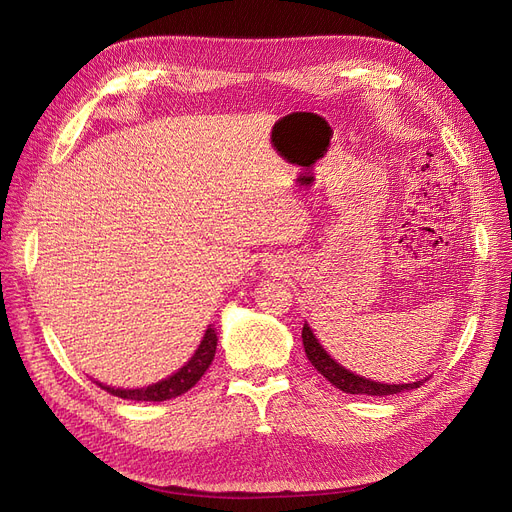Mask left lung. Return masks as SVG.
<instances>
[{"mask_svg": "<svg viewBox=\"0 0 512 512\" xmlns=\"http://www.w3.org/2000/svg\"><path fill=\"white\" fill-rule=\"evenodd\" d=\"M303 346L307 359L311 361V365L324 375V378L336 386L338 390L346 392V394H367V396H388V394H398L405 390H413L419 388L425 380L421 382H413V384H382V382H373V380H365L361 375L344 369L340 363H336L328 351H324L315 338V334L311 332L309 324L303 326Z\"/></svg>", "mask_w": 512, "mask_h": 512, "instance_id": "left-lung-1", "label": "left lung"}]
</instances>
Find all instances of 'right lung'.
Listing matches in <instances>:
<instances>
[{
    "label": "right lung",
    "instance_id": "right-lung-1",
    "mask_svg": "<svg viewBox=\"0 0 512 512\" xmlns=\"http://www.w3.org/2000/svg\"><path fill=\"white\" fill-rule=\"evenodd\" d=\"M215 346H218V336H215V328L209 326L205 330V336L195 351V355L191 357V361H188L184 367H180L174 375H170V378L161 380L157 384H151L147 388H134V390H122V388H112V386H103V384H97V386L114 396L126 398V400L161 402V400L176 398V396L191 390L203 378V373L209 369V365L215 357Z\"/></svg>",
    "mask_w": 512,
    "mask_h": 512
}]
</instances>
